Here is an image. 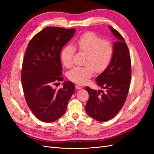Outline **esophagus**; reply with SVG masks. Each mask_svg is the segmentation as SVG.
<instances>
[{
	"label": "esophagus",
	"instance_id": "esophagus-1",
	"mask_svg": "<svg viewBox=\"0 0 154 154\" xmlns=\"http://www.w3.org/2000/svg\"><path fill=\"white\" fill-rule=\"evenodd\" d=\"M75 87H76V89H78V90H79V89H81V88H83V87H82V86H81L80 85H76Z\"/></svg>",
	"mask_w": 154,
	"mask_h": 154
}]
</instances>
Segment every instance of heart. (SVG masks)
I'll list each match as a JSON object with an SVG mask.
<instances>
[{"label": "heart", "instance_id": "heart-1", "mask_svg": "<svg viewBox=\"0 0 154 154\" xmlns=\"http://www.w3.org/2000/svg\"><path fill=\"white\" fill-rule=\"evenodd\" d=\"M79 50L86 53L83 67H76L67 73L70 80L80 84L88 82L94 71L101 72L109 66L113 55V47L107 40H102L92 32L82 35L75 41ZM75 48L72 45L64 47L61 52V60L65 67L72 66V58Z\"/></svg>", "mask_w": 154, "mask_h": 154}]
</instances>
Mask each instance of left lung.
<instances>
[{
  "label": "left lung",
  "instance_id": "1",
  "mask_svg": "<svg viewBox=\"0 0 154 154\" xmlns=\"http://www.w3.org/2000/svg\"><path fill=\"white\" fill-rule=\"evenodd\" d=\"M109 27L118 40L113 44V55L109 66L96 78L97 85L105 91L85 87L89 94L85 106L86 112L93 119L103 122L113 118L122 109L131 80L128 48L122 35L112 26Z\"/></svg>",
  "mask_w": 154,
  "mask_h": 154
}]
</instances>
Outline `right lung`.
Here are the masks:
<instances>
[{
	"mask_svg": "<svg viewBox=\"0 0 154 154\" xmlns=\"http://www.w3.org/2000/svg\"><path fill=\"white\" fill-rule=\"evenodd\" d=\"M76 30L48 27L34 36L27 45L22 69V85L27 104L42 122L51 123L64 114L74 92L66 81L57 91L52 85L63 81L60 52Z\"/></svg>",
	"mask_w": 154,
	"mask_h": 154,
	"instance_id": "add662e5",
	"label": "right lung"
}]
</instances>
